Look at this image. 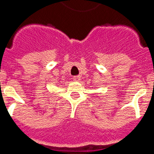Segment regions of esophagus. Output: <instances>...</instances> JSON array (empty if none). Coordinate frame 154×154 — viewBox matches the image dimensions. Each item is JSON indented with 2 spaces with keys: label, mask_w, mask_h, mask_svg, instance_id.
I'll return each instance as SVG.
<instances>
[{
  "label": "esophagus",
  "mask_w": 154,
  "mask_h": 154,
  "mask_svg": "<svg viewBox=\"0 0 154 154\" xmlns=\"http://www.w3.org/2000/svg\"><path fill=\"white\" fill-rule=\"evenodd\" d=\"M73 79L75 80V81H79L80 80V76L79 75H75L73 77Z\"/></svg>",
  "instance_id": "1"
}]
</instances>
